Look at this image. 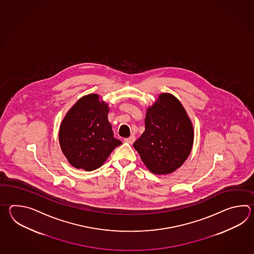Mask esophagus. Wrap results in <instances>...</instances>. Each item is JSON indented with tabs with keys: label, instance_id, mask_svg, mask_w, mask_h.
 <instances>
[{
	"label": "esophagus",
	"instance_id": "1",
	"mask_svg": "<svg viewBox=\"0 0 254 254\" xmlns=\"http://www.w3.org/2000/svg\"><path fill=\"white\" fill-rule=\"evenodd\" d=\"M125 140L127 143L132 144L135 141V137L134 136H129V138H126Z\"/></svg>",
	"mask_w": 254,
	"mask_h": 254
}]
</instances>
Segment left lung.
Returning <instances> with one entry per match:
<instances>
[{
  "label": "left lung",
  "instance_id": "8db88e82",
  "mask_svg": "<svg viewBox=\"0 0 254 254\" xmlns=\"http://www.w3.org/2000/svg\"><path fill=\"white\" fill-rule=\"evenodd\" d=\"M194 129L177 98L164 92L146 110L145 130L133 143L146 167L154 174H169L189 157Z\"/></svg>",
  "mask_w": 254,
  "mask_h": 254
}]
</instances>
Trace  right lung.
Wrapping results in <instances>:
<instances>
[{"label":"right lung","instance_id":"1","mask_svg":"<svg viewBox=\"0 0 254 254\" xmlns=\"http://www.w3.org/2000/svg\"><path fill=\"white\" fill-rule=\"evenodd\" d=\"M108 103L97 93L80 98L65 114L59 129L60 146L72 167L86 172L101 167L122 141L114 137Z\"/></svg>","mask_w":254,"mask_h":254}]
</instances>
